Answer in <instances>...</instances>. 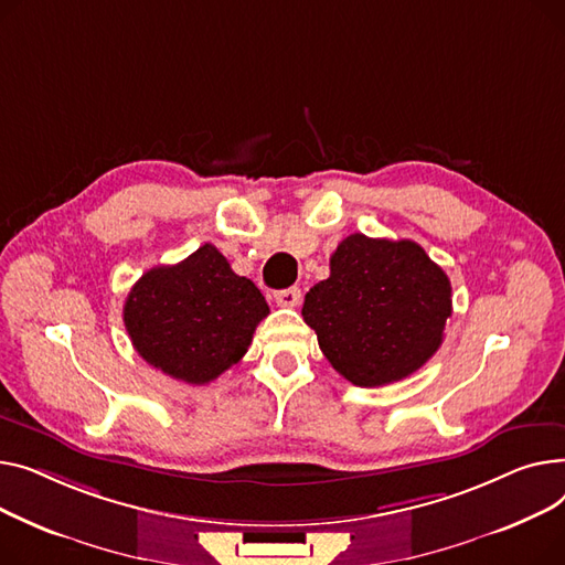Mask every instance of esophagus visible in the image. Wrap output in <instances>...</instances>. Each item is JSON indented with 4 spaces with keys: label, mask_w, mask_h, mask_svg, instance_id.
<instances>
[{
    "label": "esophagus",
    "mask_w": 565,
    "mask_h": 565,
    "mask_svg": "<svg viewBox=\"0 0 565 565\" xmlns=\"http://www.w3.org/2000/svg\"><path fill=\"white\" fill-rule=\"evenodd\" d=\"M301 289L298 287H289V289H280V291H276L274 294V298H276V303L280 306V308H296L298 303H301Z\"/></svg>",
    "instance_id": "esophagus-1"
}]
</instances>
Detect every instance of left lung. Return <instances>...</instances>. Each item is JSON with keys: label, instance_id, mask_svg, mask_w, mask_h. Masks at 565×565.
<instances>
[{"label": "left lung", "instance_id": "obj_1", "mask_svg": "<svg viewBox=\"0 0 565 565\" xmlns=\"http://www.w3.org/2000/svg\"><path fill=\"white\" fill-rule=\"evenodd\" d=\"M301 315L335 372L379 387L411 376L440 349L451 282L419 244L355 232L330 255V276L306 294Z\"/></svg>", "mask_w": 565, "mask_h": 565}]
</instances>
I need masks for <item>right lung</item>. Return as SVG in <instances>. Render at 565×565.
I'll return each instance as SVG.
<instances>
[{
  "instance_id": "1",
  "label": "right lung",
  "mask_w": 565,
  "mask_h": 565,
  "mask_svg": "<svg viewBox=\"0 0 565 565\" xmlns=\"http://www.w3.org/2000/svg\"><path fill=\"white\" fill-rule=\"evenodd\" d=\"M269 306L216 246L146 271L129 289L122 321L139 355L166 376L205 385L239 362Z\"/></svg>"
}]
</instances>
